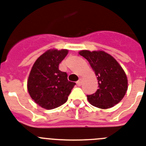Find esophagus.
Returning a JSON list of instances; mask_svg holds the SVG:
<instances>
[{"label": "esophagus", "instance_id": "esophagus-1", "mask_svg": "<svg viewBox=\"0 0 146 146\" xmlns=\"http://www.w3.org/2000/svg\"><path fill=\"white\" fill-rule=\"evenodd\" d=\"M76 85H78V86H80V85H82V79H79V80L76 82Z\"/></svg>", "mask_w": 146, "mask_h": 146}]
</instances>
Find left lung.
Segmentation results:
<instances>
[{
  "mask_svg": "<svg viewBox=\"0 0 146 146\" xmlns=\"http://www.w3.org/2000/svg\"><path fill=\"white\" fill-rule=\"evenodd\" d=\"M87 59L98 80V89L87 95L90 104L100 109L111 108L118 104L127 90V79L122 67L115 59L104 51H80Z\"/></svg>",
  "mask_w": 146,
  "mask_h": 146,
  "instance_id": "1",
  "label": "left lung"
}]
</instances>
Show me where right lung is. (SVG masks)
Instances as JSON below:
<instances>
[{
    "label": "right lung",
    "instance_id": "1",
    "mask_svg": "<svg viewBox=\"0 0 146 146\" xmlns=\"http://www.w3.org/2000/svg\"><path fill=\"white\" fill-rule=\"evenodd\" d=\"M68 53L67 49H52L40 55L32 67L28 80V90L34 102L46 110L64 104L75 82L68 81L66 72L59 64Z\"/></svg>",
    "mask_w": 146,
    "mask_h": 146
}]
</instances>
